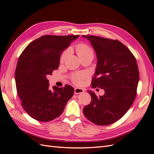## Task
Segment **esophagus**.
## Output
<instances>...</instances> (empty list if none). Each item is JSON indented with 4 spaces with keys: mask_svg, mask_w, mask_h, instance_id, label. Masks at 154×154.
<instances>
[{
    "mask_svg": "<svg viewBox=\"0 0 154 154\" xmlns=\"http://www.w3.org/2000/svg\"><path fill=\"white\" fill-rule=\"evenodd\" d=\"M84 92V90L83 88H74V94H81V93Z\"/></svg>",
    "mask_w": 154,
    "mask_h": 154,
    "instance_id": "1",
    "label": "esophagus"
}]
</instances>
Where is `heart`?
Here are the masks:
<instances>
[{
  "mask_svg": "<svg viewBox=\"0 0 154 154\" xmlns=\"http://www.w3.org/2000/svg\"><path fill=\"white\" fill-rule=\"evenodd\" d=\"M75 51L78 55V57L81 58V60L86 58H92L94 57V51L90 47L89 45L85 43L78 44L75 46ZM69 49L65 50L62 53L60 58V62H63L69 54ZM87 77V74L83 72H78L72 74L71 80L73 83L75 85H80L82 80Z\"/></svg>",
  "mask_w": 154,
  "mask_h": 154,
  "instance_id": "obj_1",
  "label": "heart"
}]
</instances>
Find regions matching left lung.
Here are the masks:
<instances>
[{"label": "left lung", "mask_w": 154, "mask_h": 154, "mask_svg": "<svg viewBox=\"0 0 154 154\" xmlns=\"http://www.w3.org/2000/svg\"><path fill=\"white\" fill-rule=\"evenodd\" d=\"M91 41L97 58L92 88H103V96L92 91L90 104L83 109L85 117L97 125L117 122L132 106L137 94L139 79L136 58L129 49L117 40L83 35Z\"/></svg>", "instance_id": "left-lung-1"}]
</instances>
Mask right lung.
I'll use <instances>...</instances> for the list:
<instances>
[{
	"label": "right lung",
	"instance_id": "obj_1",
	"mask_svg": "<svg viewBox=\"0 0 154 154\" xmlns=\"http://www.w3.org/2000/svg\"><path fill=\"white\" fill-rule=\"evenodd\" d=\"M79 35H44L35 40L18 58L15 83L23 109L32 118L48 122L62 114L74 94L69 85L49 88L48 75L57 70L60 54Z\"/></svg>",
	"mask_w": 154,
	"mask_h": 154
}]
</instances>
